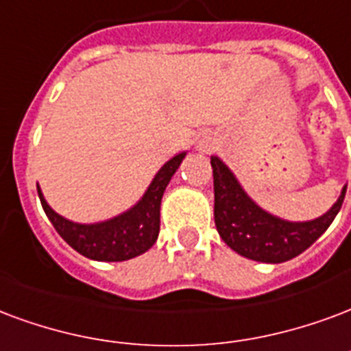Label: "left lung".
<instances>
[{"mask_svg": "<svg viewBox=\"0 0 351 351\" xmlns=\"http://www.w3.org/2000/svg\"><path fill=\"white\" fill-rule=\"evenodd\" d=\"M214 169V219L221 240L238 255L266 264H281L313 245L339 214L346 186L333 206L311 221H288L261 208L241 188L221 158H210Z\"/></svg>", "mask_w": 351, "mask_h": 351, "instance_id": "1", "label": "left lung"}]
</instances>
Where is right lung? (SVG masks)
Wrapping results in <instances>:
<instances>
[{"instance_id": "right-lung-1", "label": "right lung", "mask_w": 351, "mask_h": 351, "mask_svg": "<svg viewBox=\"0 0 351 351\" xmlns=\"http://www.w3.org/2000/svg\"><path fill=\"white\" fill-rule=\"evenodd\" d=\"M188 152L173 156L156 173L139 201L123 214L98 223L70 221L57 214L38 188V199L59 236L77 253L98 262H123L149 251L160 234V206L163 191Z\"/></svg>"}]
</instances>
